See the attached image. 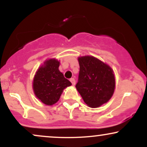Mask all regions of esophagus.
Here are the masks:
<instances>
[{
	"instance_id": "obj_1",
	"label": "esophagus",
	"mask_w": 147,
	"mask_h": 147,
	"mask_svg": "<svg viewBox=\"0 0 147 147\" xmlns=\"http://www.w3.org/2000/svg\"><path fill=\"white\" fill-rule=\"evenodd\" d=\"M70 82H71V83H72V85H75L76 82H75V79L71 78V79H70Z\"/></svg>"
}]
</instances>
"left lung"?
Returning <instances> with one entry per match:
<instances>
[{
    "mask_svg": "<svg viewBox=\"0 0 147 147\" xmlns=\"http://www.w3.org/2000/svg\"><path fill=\"white\" fill-rule=\"evenodd\" d=\"M79 73L76 88L89 107L97 108L111 98L115 87L113 70L92 56L78 58Z\"/></svg>",
    "mask_w": 147,
    "mask_h": 147,
    "instance_id": "left-lung-1",
    "label": "left lung"
}]
</instances>
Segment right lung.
<instances>
[{
    "mask_svg": "<svg viewBox=\"0 0 147 147\" xmlns=\"http://www.w3.org/2000/svg\"><path fill=\"white\" fill-rule=\"evenodd\" d=\"M59 61L55 59L46 60L39 67L33 80V90L41 102L51 106L59 99L63 90L72 85L59 70Z\"/></svg>",
    "mask_w": 147,
    "mask_h": 147,
    "instance_id": "obj_1",
    "label": "right lung"
}]
</instances>
